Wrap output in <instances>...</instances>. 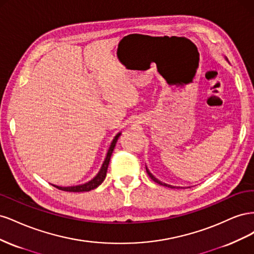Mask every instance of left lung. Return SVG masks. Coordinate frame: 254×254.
<instances>
[{
    "label": "left lung",
    "instance_id": "8db88e82",
    "mask_svg": "<svg viewBox=\"0 0 254 254\" xmlns=\"http://www.w3.org/2000/svg\"><path fill=\"white\" fill-rule=\"evenodd\" d=\"M146 172H147V174H148V176L150 177V178L155 181V182H157V183H159L160 186H163V187H167V188H171V189H175V188H177V189H180V187H173V186H170V184H166V183H164V182H162V181H160L159 179H157L155 176H153L150 172H149V170L147 168V166H146Z\"/></svg>",
    "mask_w": 254,
    "mask_h": 254
}]
</instances>
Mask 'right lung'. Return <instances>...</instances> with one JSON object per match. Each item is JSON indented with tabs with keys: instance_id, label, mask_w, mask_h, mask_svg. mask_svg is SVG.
Listing matches in <instances>:
<instances>
[{
	"instance_id": "right-lung-1",
	"label": "right lung",
	"mask_w": 254,
	"mask_h": 254,
	"mask_svg": "<svg viewBox=\"0 0 254 254\" xmlns=\"http://www.w3.org/2000/svg\"><path fill=\"white\" fill-rule=\"evenodd\" d=\"M122 134V132H119L117 135L114 136V139L112 140L111 144H110V147L108 149V152H107L106 155V158H105V161L102 164V167L101 170H99V172L97 173V175L94 177L93 179H91L90 181L83 183V184H78V186H73V187H58V186H55V184H53V187L57 188L58 190H65V191H89L91 190H94L96 189L99 184H102V182L105 180L106 178V174H107V170H108V165H109V162H110V158H111V155L113 152V149L115 147V144H117L118 140L120 135Z\"/></svg>"
}]
</instances>
